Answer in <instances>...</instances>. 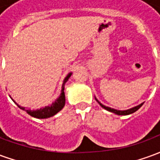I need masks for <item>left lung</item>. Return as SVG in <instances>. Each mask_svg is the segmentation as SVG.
Here are the masks:
<instances>
[{
	"label": "left lung",
	"instance_id": "left-lung-1",
	"mask_svg": "<svg viewBox=\"0 0 160 160\" xmlns=\"http://www.w3.org/2000/svg\"><path fill=\"white\" fill-rule=\"evenodd\" d=\"M95 99H96V101H97L98 104H100L101 107L104 108V110H106V111H111V112H112V113H115V114L118 115V116H127V115L132 114V113L135 112V111H137V110H139V109H140V108L142 106V104H143V103H141V104L136 105V106H134V107H133V108H130V109H128V110H125V111H119V110H116V109H113V108H111V107H108V106H105V105H104V104H102L100 102H99V101L96 98H95Z\"/></svg>",
	"mask_w": 160,
	"mask_h": 160
}]
</instances>
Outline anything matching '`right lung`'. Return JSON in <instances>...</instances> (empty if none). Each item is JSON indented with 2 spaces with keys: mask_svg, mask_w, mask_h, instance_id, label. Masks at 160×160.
<instances>
[{
  "mask_svg": "<svg viewBox=\"0 0 160 160\" xmlns=\"http://www.w3.org/2000/svg\"><path fill=\"white\" fill-rule=\"evenodd\" d=\"M72 75V72H70L69 73H68V75L65 77V79L63 80L62 86V91H61V94L60 96L56 100L53 102L52 104H49L48 106H45V107L40 108V109H38V110H31V109H26V107H23V106H20L19 104L16 103L15 101L12 99V100L15 103L18 107L19 109H21L23 111H25L27 113L29 114L31 117H33V118H38V119H44V118H51L53 116H55L56 113H58L60 111L62 110V108L64 107L65 105V93H64V88H65V84L68 80V79L70 78V76Z\"/></svg>",
  "mask_w": 160,
  "mask_h": 160,
  "instance_id": "1",
  "label": "right lung"
}]
</instances>
